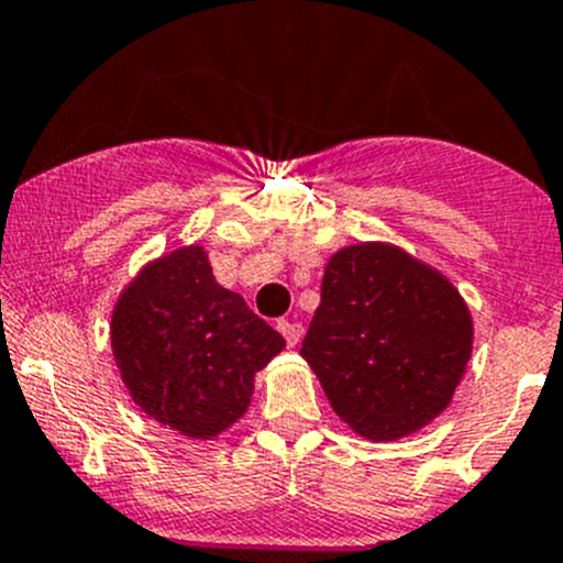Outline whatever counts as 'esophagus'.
<instances>
[{"label":"esophagus","mask_w":563,"mask_h":563,"mask_svg":"<svg viewBox=\"0 0 563 563\" xmlns=\"http://www.w3.org/2000/svg\"><path fill=\"white\" fill-rule=\"evenodd\" d=\"M277 331H280L283 336H286L288 345H297V342L301 340V323L297 321H288V318H283V321H277Z\"/></svg>","instance_id":"obj_1"}]
</instances>
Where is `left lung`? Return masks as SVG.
<instances>
[{"instance_id": "1", "label": "left lung", "mask_w": 563, "mask_h": 563, "mask_svg": "<svg viewBox=\"0 0 563 563\" xmlns=\"http://www.w3.org/2000/svg\"><path fill=\"white\" fill-rule=\"evenodd\" d=\"M472 356V316L453 283L386 242L329 258L301 358L329 405L372 442L434 421Z\"/></svg>"}]
</instances>
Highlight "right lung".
<instances>
[{
    "mask_svg": "<svg viewBox=\"0 0 563 563\" xmlns=\"http://www.w3.org/2000/svg\"><path fill=\"white\" fill-rule=\"evenodd\" d=\"M110 340L134 405L194 440L245 416L253 375L286 347L240 294L218 286L199 245L162 256L129 283Z\"/></svg>",
    "mask_w": 563,
    "mask_h": 563,
    "instance_id": "right-lung-1",
    "label": "right lung"
}]
</instances>
